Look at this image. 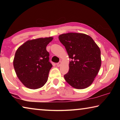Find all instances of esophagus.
<instances>
[{"instance_id":"34e87169","label":"esophagus","mask_w":120,"mask_h":120,"mask_svg":"<svg viewBox=\"0 0 120 120\" xmlns=\"http://www.w3.org/2000/svg\"><path fill=\"white\" fill-rule=\"evenodd\" d=\"M61 62L60 61V62H59L58 63L56 64V66H57L58 67H60L61 66Z\"/></svg>"}]
</instances>
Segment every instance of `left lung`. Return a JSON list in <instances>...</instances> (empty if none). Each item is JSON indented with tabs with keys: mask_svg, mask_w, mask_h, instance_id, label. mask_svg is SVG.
Instances as JSON below:
<instances>
[{
	"mask_svg": "<svg viewBox=\"0 0 120 120\" xmlns=\"http://www.w3.org/2000/svg\"><path fill=\"white\" fill-rule=\"evenodd\" d=\"M59 39L71 59L69 71L64 75L65 80L76 89L89 87L101 68L99 47L90 36L82 33L63 34Z\"/></svg>",
	"mask_w": 120,
	"mask_h": 120,
	"instance_id": "1",
	"label": "left lung"
}]
</instances>
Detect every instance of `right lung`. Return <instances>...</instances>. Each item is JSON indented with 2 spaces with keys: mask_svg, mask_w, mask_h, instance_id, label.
Listing matches in <instances>:
<instances>
[{
  "mask_svg": "<svg viewBox=\"0 0 120 120\" xmlns=\"http://www.w3.org/2000/svg\"><path fill=\"white\" fill-rule=\"evenodd\" d=\"M53 38L27 41L15 53L13 64L16 74L25 87L38 89L45 85L52 65L46 46Z\"/></svg>",
  "mask_w": 120,
  "mask_h": 120,
  "instance_id": "add662e5",
  "label": "right lung"
}]
</instances>
